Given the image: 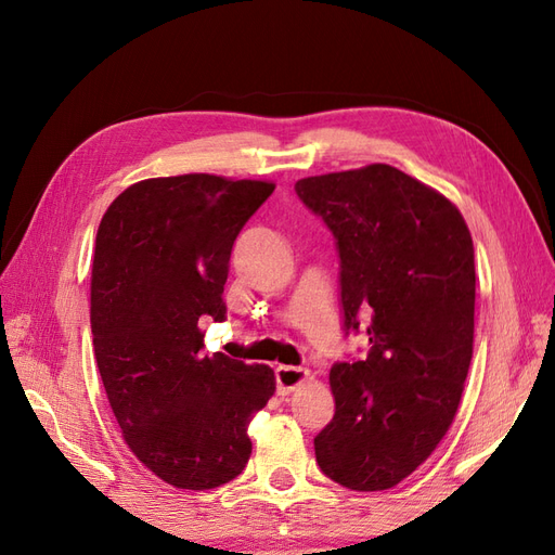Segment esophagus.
I'll use <instances>...</instances> for the list:
<instances>
[{
	"instance_id": "esophagus-1",
	"label": "esophagus",
	"mask_w": 555,
	"mask_h": 555,
	"mask_svg": "<svg viewBox=\"0 0 555 555\" xmlns=\"http://www.w3.org/2000/svg\"><path fill=\"white\" fill-rule=\"evenodd\" d=\"M306 379H308L306 367H294V365H278L275 367V384H278L280 396L294 393Z\"/></svg>"
}]
</instances>
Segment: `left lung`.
Listing matches in <instances>:
<instances>
[{"label":"left lung","mask_w":555,"mask_h":555,"mask_svg":"<svg viewBox=\"0 0 555 555\" xmlns=\"http://www.w3.org/2000/svg\"><path fill=\"white\" fill-rule=\"evenodd\" d=\"M296 194L340 257L343 331L371 351L331 367L335 414L314 438L326 477L386 491L447 435L473 361L475 247L459 208L389 164L312 176Z\"/></svg>","instance_id":"left-lung-1"}]
</instances>
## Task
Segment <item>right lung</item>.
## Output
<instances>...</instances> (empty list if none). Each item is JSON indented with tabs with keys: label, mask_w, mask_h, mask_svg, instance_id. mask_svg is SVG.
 <instances>
[{
	"label": "right lung",
	"mask_w": 555,
	"mask_h": 555,
	"mask_svg": "<svg viewBox=\"0 0 555 555\" xmlns=\"http://www.w3.org/2000/svg\"><path fill=\"white\" fill-rule=\"evenodd\" d=\"M273 182L188 173L131 184L96 231L90 322L111 410L137 459L206 491L249 461L247 426L275 391L268 365L204 354L198 324L227 317L233 241Z\"/></svg>",
	"instance_id": "add662e5"
}]
</instances>
